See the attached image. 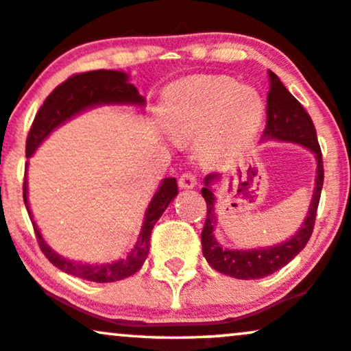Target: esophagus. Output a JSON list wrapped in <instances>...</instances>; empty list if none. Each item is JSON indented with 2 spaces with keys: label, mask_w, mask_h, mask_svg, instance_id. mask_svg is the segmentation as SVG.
I'll return each instance as SVG.
<instances>
[{
  "label": "esophagus",
  "mask_w": 351,
  "mask_h": 351,
  "mask_svg": "<svg viewBox=\"0 0 351 351\" xmlns=\"http://www.w3.org/2000/svg\"><path fill=\"white\" fill-rule=\"evenodd\" d=\"M197 185V177L192 172H184L182 176L179 177V187L180 189H192Z\"/></svg>",
  "instance_id": "obj_1"
}]
</instances>
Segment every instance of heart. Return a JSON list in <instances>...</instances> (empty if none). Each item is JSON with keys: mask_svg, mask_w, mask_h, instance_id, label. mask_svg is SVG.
Wrapping results in <instances>:
<instances>
[{"mask_svg": "<svg viewBox=\"0 0 351 351\" xmlns=\"http://www.w3.org/2000/svg\"><path fill=\"white\" fill-rule=\"evenodd\" d=\"M263 101L254 90L230 77H193L164 95V119L177 139L199 138L205 160L232 154L256 131Z\"/></svg>", "mask_w": 351, "mask_h": 351, "instance_id": "heart-1", "label": "heart"}]
</instances>
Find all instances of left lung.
<instances>
[{"label": "left lung", "instance_id": "left-lung-1", "mask_svg": "<svg viewBox=\"0 0 351 351\" xmlns=\"http://www.w3.org/2000/svg\"><path fill=\"white\" fill-rule=\"evenodd\" d=\"M269 92H267L266 105V126L263 131V138H274L281 141H291L302 144L315 152L317 156V179L314 199H312L308 215L300 226V230L289 241L281 243L278 246L263 250H223L213 238V226L217 225L215 218V197L210 191V184L218 179V174H208L205 177V187L202 189V195L207 202V218H205L204 230H202V251L207 263L218 273L232 276L237 279H259L276 273L294 259L306 248L314 232L317 208H319L320 192L324 185V159L320 144L317 141V131L312 118L308 117L300 103L292 97L289 90L282 85L279 77L274 72H269Z\"/></svg>", "mask_w": 351, "mask_h": 351}]
</instances>
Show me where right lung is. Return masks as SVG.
Segmentation results:
<instances>
[{
  "instance_id": "obj_1",
  "label": "right lung",
  "mask_w": 351,
  "mask_h": 351,
  "mask_svg": "<svg viewBox=\"0 0 351 351\" xmlns=\"http://www.w3.org/2000/svg\"><path fill=\"white\" fill-rule=\"evenodd\" d=\"M101 103H136V105H143L144 100L139 97L136 86L128 84V75L123 72H117V70H92V72L75 73V75L69 77L67 80L62 82L60 85H57L52 90V93L45 98V101L43 103L39 111H37L34 121L31 125V130L27 133L26 158H31L32 152L51 134L53 128L62 125L65 119L72 118L78 111L93 105H101ZM23 191L24 204H26L27 213L32 221L26 195V176H24ZM176 195V179L174 177H167L160 184L158 193H156L154 199L151 200L149 207L146 210V218H144V225L141 228V233H139V240L136 243L134 250L125 259L111 263V265L88 266L69 261V259L53 253L45 245V241L40 237L39 228H37L34 221H32V226H34L37 243H39V248L44 253V256L53 266L64 271V273L93 282L121 281V279L130 278V276L138 273L139 267L143 266L144 259H146L147 253H149V238L152 228H154L156 221L159 220L164 210L167 208V205L171 204Z\"/></svg>"
}]
</instances>
